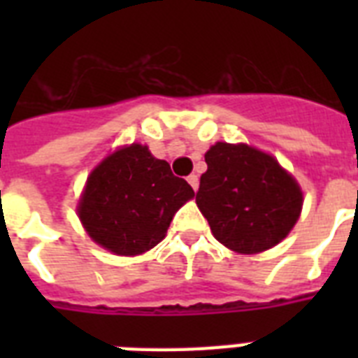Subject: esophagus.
Listing matches in <instances>:
<instances>
[{"mask_svg": "<svg viewBox=\"0 0 358 358\" xmlns=\"http://www.w3.org/2000/svg\"><path fill=\"white\" fill-rule=\"evenodd\" d=\"M187 182H189V185L193 189H199V176H196V174H189V176H187Z\"/></svg>", "mask_w": 358, "mask_h": 358, "instance_id": "1", "label": "esophagus"}]
</instances>
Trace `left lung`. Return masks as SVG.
Instances as JSON below:
<instances>
[{
    "instance_id": "obj_1",
    "label": "left lung",
    "mask_w": 358,
    "mask_h": 358,
    "mask_svg": "<svg viewBox=\"0 0 358 358\" xmlns=\"http://www.w3.org/2000/svg\"><path fill=\"white\" fill-rule=\"evenodd\" d=\"M196 204L217 241L243 255L282 241L303 206L299 185L275 157L247 145L217 143L206 152Z\"/></svg>"
}]
</instances>
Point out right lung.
I'll list each match as a JSON object with an SVG mask.
<instances>
[{
    "label": "right lung",
    "mask_w": 358,
    "mask_h": 358,
    "mask_svg": "<svg viewBox=\"0 0 358 358\" xmlns=\"http://www.w3.org/2000/svg\"><path fill=\"white\" fill-rule=\"evenodd\" d=\"M193 196V187L174 176L167 162L131 145L92 171L78 212L98 245L131 256L159 243L174 213Z\"/></svg>",
    "instance_id": "right-lung-1"
}]
</instances>
